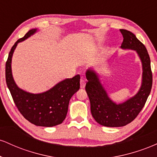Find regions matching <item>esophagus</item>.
I'll return each instance as SVG.
<instances>
[{"instance_id": "34e87169", "label": "esophagus", "mask_w": 157, "mask_h": 157, "mask_svg": "<svg viewBox=\"0 0 157 157\" xmlns=\"http://www.w3.org/2000/svg\"><path fill=\"white\" fill-rule=\"evenodd\" d=\"M85 86H86V81L84 80H80V88L81 89H84Z\"/></svg>"}]
</instances>
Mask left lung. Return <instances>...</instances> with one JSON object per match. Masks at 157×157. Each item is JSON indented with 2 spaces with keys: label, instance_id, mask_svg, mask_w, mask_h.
Here are the masks:
<instances>
[{
  "label": "left lung",
  "instance_id": "8db88e82",
  "mask_svg": "<svg viewBox=\"0 0 157 157\" xmlns=\"http://www.w3.org/2000/svg\"><path fill=\"white\" fill-rule=\"evenodd\" d=\"M120 32L123 36L120 48L135 51L141 61L142 82L136 94L117 103L110 98L98 73L91 67L86 70L88 82L86 91L91 104V114L97 123L106 127H122L132 122L145 105L152 87L151 60L146 48L132 32L125 29H120Z\"/></svg>",
  "mask_w": 157,
  "mask_h": 157
}]
</instances>
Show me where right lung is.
I'll list each match as a JSON object with an SVG mask.
<instances>
[{
    "mask_svg": "<svg viewBox=\"0 0 157 157\" xmlns=\"http://www.w3.org/2000/svg\"><path fill=\"white\" fill-rule=\"evenodd\" d=\"M38 29L29 30L14 44L6 63V81L14 102L21 114L37 126L53 127L60 125L66 118L71 97L80 89V76L66 78L42 93H30L17 86L12 71L13 53L19 43L38 32Z\"/></svg>",
    "mask_w": 157,
    "mask_h": 157,
    "instance_id": "add662e5",
    "label": "right lung"
}]
</instances>
